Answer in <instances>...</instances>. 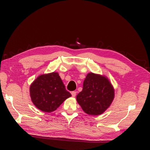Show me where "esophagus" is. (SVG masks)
Listing matches in <instances>:
<instances>
[{
    "mask_svg": "<svg viewBox=\"0 0 150 150\" xmlns=\"http://www.w3.org/2000/svg\"><path fill=\"white\" fill-rule=\"evenodd\" d=\"M76 93H77V92L76 91H72L71 92V95L73 97H75V96H76Z\"/></svg>",
    "mask_w": 150,
    "mask_h": 150,
    "instance_id": "obj_1",
    "label": "esophagus"
}]
</instances>
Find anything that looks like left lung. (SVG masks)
Segmentation results:
<instances>
[{
	"mask_svg": "<svg viewBox=\"0 0 150 150\" xmlns=\"http://www.w3.org/2000/svg\"><path fill=\"white\" fill-rule=\"evenodd\" d=\"M76 98L85 113L88 115H99L112 103L115 88L106 76L89 73L83 82L82 91Z\"/></svg>",
	"mask_w": 150,
	"mask_h": 150,
	"instance_id": "8db88e82",
	"label": "left lung"
}]
</instances>
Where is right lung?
<instances>
[{
  "instance_id": "obj_1",
  "label": "right lung",
  "mask_w": 150,
  "mask_h": 150,
  "mask_svg": "<svg viewBox=\"0 0 150 150\" xmlns=\"http://www.w3.org/2000/svg\"><path fill=\"white\" fill-rule=\"evenodd\" d=\"M30 95L35 107L45 112L55 110L71 96L57 72L39 75L30 85Z\"/></svg>"
}]
</instances>
